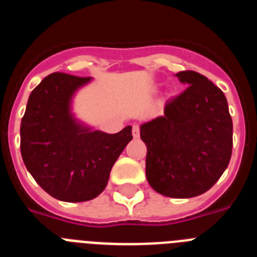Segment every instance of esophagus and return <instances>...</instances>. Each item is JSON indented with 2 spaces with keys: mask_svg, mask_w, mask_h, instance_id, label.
<instances>
[{
  "mask_svg": "<svg viewBox=\"0 0 257 257\" xmlns=\"http://www.w3.org/2000/svg\"><path fill=\"white\" fill-rule=\"evenodd\" d=\"M133 136L135 139H138L140 136V127L138 124H134L133 126Z\"/></svg>",
  "mask_w": 257,
  "mask_h": 257,
  "instance_id": "obj_1",
  "label": "esophagus"
}]
</instances>
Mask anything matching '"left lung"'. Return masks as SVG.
<instances>
[{"label": "left lung", "instance_id": "8db88e82", "mask_svg": "<svg viewBox=\"0 0 257 257\" xmlns=\"http://www.w3.org/2000/svg\"><path fill=\"white\" fill-rule=\"evenodd\" d=\"M175 76L189 85L170 99L163 115L140 126L145 172L156 192L192 198L207 192L228 167L233 122L224 92L194 70Z\"/></svg>", "mask_w": 257, "mask_h": 257}]
</instances>
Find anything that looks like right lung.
<instances>
[{
    "instance_id": "right-lung-1",
    "label": "right lung",
    "mask_w": 257,
    "mask_h": 257,
    "mask_svg": "<svg viewBox=\"0 0 257 257\" xmlns=\"http://www.w3.org/2000/svg\"><path fill=\"white\" fill-rule=\"evenodd\" d=\"M91 77L52 73L31 92L20 124V152L36 183L59 201L85 202L105 189L113 165L133 140L77 122L70 101Z\"/></svg>"
}]
</instances>
